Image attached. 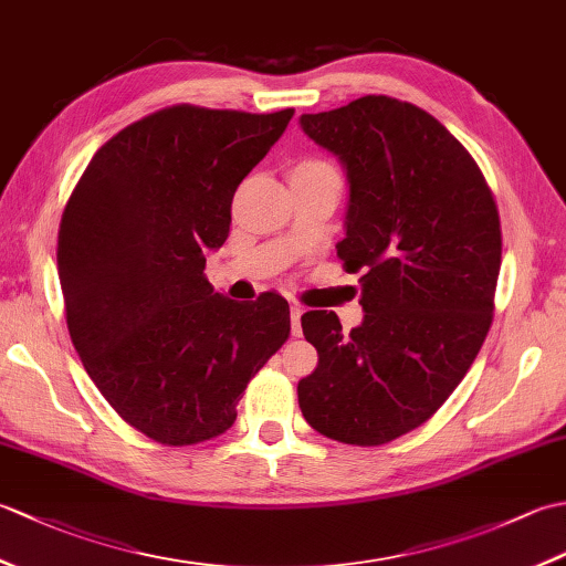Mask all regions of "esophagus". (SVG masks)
I'll return each instance as SVG.
<instances>
[{"label": "esophagus", "mask_w": 566, "mask_h": 566, "mask_svg": "<svg viewBox=\"0 0 566 566\" xmlns=\"http://www.w3.org/2000/svg\"><path fill=\"white\" fill-rule=\"evenodd\" d=\"M304 311H306V308H304L302 304H296V302L290 306V314H292V333H294V335H302V316H304Z\"/></svg>", "instance_id": "34e87169"}]
</instances>
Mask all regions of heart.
<instances>
[{"mask_svg": "<svg viewBox=\"0 0 566 566\" xmlns=\"http://www.w3.org/2000/svg\"><path fill=\"white\" fill-rule=\"evenodd\" d=\"M294 172H335V170L323 160H304L294 167Z\"/></svg>", "mask_w": 566, "mask_h": 566, "instance_id": "1", "label": "heart"}]
</instances>
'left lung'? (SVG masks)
Wrapping results in <instances>:
<instances>
[{"mask_svg": "<svg viewBox=\"0 0 566 566\" xmlns=\"http://www.w3.org/2000/svg\"><path fill=\"white\" fill-rule=\"evenodd\" d=\"M298 122L347 172L338 258L363 272L365 308L350 333L333 311L302 316L318 367L298 381V408L321 436L371 448L423 426L482 350L499 209L472 155L416 104L367 94Z\"/></svg>", "mask_w": 566, "mask_h": 566, "instance_id": "obj_1", "label": "left lung"}]
</instances>
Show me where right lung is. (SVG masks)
Masks as SVG:
<instances>
[{
	"label": "right lung",
	"instance_id": "add662e5",
	"mask_svg": "<svg viewBox=\"0 0 566 566\" xmlns=\"http://www.w3.org/2000/svg\"><path fill=\"white\" fill-rule=\"evenodd\" d=\"M292 116L167 106L106 140L65 203L57 276L72 345L114 411L155 442L226 432L290 338L284 296L231 302L203 268L226 243L238 185Z\"/></svg>",
	"mask_w": 566,
	"mask_h": 566
}]
</instances>
